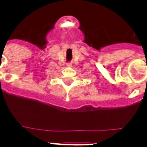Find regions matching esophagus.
I'll return each instance as SVG.
<instances>
[{"mask_svg": "<svg viewBox=\"0 0 147 147\" xmlns=\"http://www.w3.org/2000/svg\"><path fill=\"white\" fill-rule=\"evenodd\" d=\"M67 66H68V67H71V66H72V64H71V62H69V63H68V64H67Z\"/></svg>", "mask_w": 147, "mask_h": 147, "instance_id": "esophagus-1", "label": "esophagus"}]
</instances>
